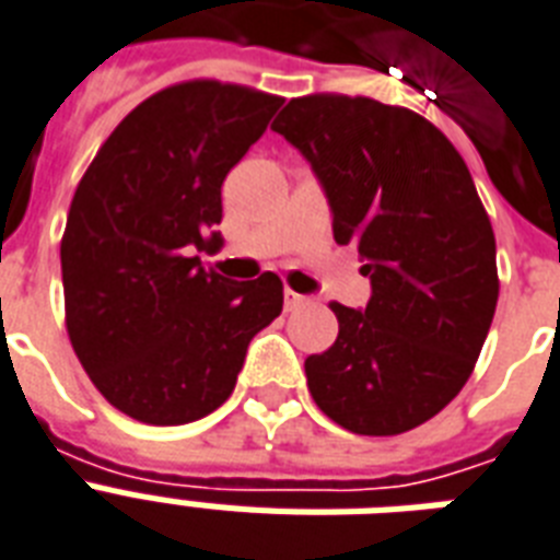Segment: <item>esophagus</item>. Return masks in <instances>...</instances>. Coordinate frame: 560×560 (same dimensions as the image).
<instances>
[{
	"mask_svg": "<svg viewBox=\"0 0 560 560\" xmlns=\"http://www.w3.org/2000/svg\"><path fill=\"white\" fill-rule=\"evenodd\" d=\"M283 298H285V310H301V306H306V303H310V298H306V294H298V292H292V289H285Z\"/></svg>",
	"mask_w": 560,
	"mask_h": 560,
	"instance_id": "esophagus-1",
	"label": "esophagus"
}]
</instances>
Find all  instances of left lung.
<instances>
[{
	"mask_svg": "<svg viewBox=\"0 0 560 560\" xmlns=\"http://www.w3.org/2000/svg\"><path fill=\"white\" fill-rule=\"evenodd\" d=\"M318 175L365 310L329 303L339 339L306 359L312 400L357 435H400L465 388L491 329L497 242L474 177L423 116L365 95L292 98L271 125Z\"/></svg>",
	"mask_w": 560,
	"mask_h": 560,
	"instance_id": "left-lung-1",
	"label": "left lung"
}]
</instances>
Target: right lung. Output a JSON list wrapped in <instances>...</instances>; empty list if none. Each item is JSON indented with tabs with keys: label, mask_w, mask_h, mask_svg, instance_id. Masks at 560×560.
<instances>
[{
	"label": "right lung",
	"mask_w": 560,
	"mask_h": 560,
	"mask_svg": "<svg viewBox=\"0 0 560 560\" xmlns=\"http://www.w3.org/2000/svg\"><path fill=\"white\" fill-rule=\"evenodd\" d=\"M280 95L210 78L137 104L81 177L60 240L67 332L104 400L177 427L228 400L250 339L283 310V283L203 271L221 248V184Z\"/></svg>",
	"instance_id": "obj_1"
}]
</instances>
